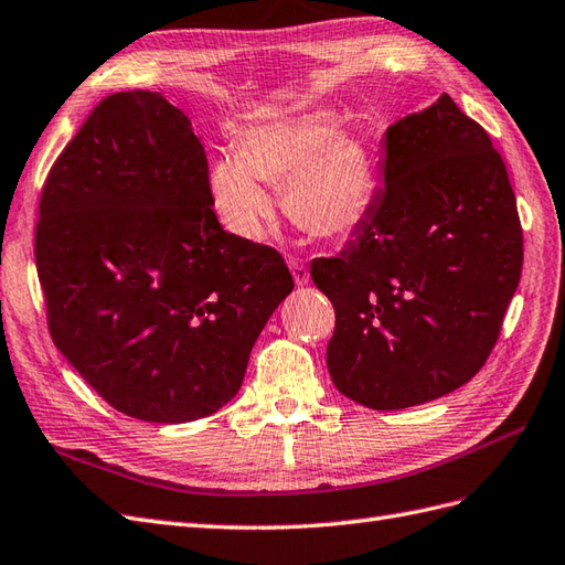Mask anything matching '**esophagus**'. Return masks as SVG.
Listing matches in <instances>:
<instances>
[{"instance_id": "34e87169", "label": "esophagus", "mask_w": 565, "mask_h": 565, "mask_svg": "<svg viewBox=\"0 0 565 565\" xmlns=\"http://www.w3.org/2000/svg\"><path fill=\"white\" fill-rule=\"evenodd\" d=\"M288 267H291L294 281L298 286H306L310 281V271H308V267H306V263H302V259H288Z\"/></svg>"}]
</instances>
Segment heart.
<instances>
[{
    "label": "heart",
    "instance_id": "heart-1",
    "mask_svg": "<svg viewBox=\"0 0 565 565\" xmlns=\"http://www.w3.org/2000/svg\"><path fill=\"white\" fill-rule=\"evenodd\" d=\"M284 185L291 220L315 238H343L367 220L374 169L367 142L339 128L329 109H308L245 128L238 154H222L207 185L222 224L243 241H259L274 220L267 188Z\"/></svg>",
    "mask_w": 565,
    "mask_h": 565
}]
</instances>
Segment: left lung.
<instances>
[{
	"label": "left lung",
	"instance_id": "8db88e82",
	"mask_svg": "<svg viewBox=\"0 0 565 565\" xmlns=\"http://www.w3.org/2000/svg\"><path fill=\"white\" fill-rule=\"evenodd\" d=\"M384 140L367 220L310 277L337 310L331 382L360 406L398 411L482 370L520 281L523 228L501 154L446 93Z\"/></svg>",
	"mask_w": 565,
	"mask_h": 565
}]
</instances>
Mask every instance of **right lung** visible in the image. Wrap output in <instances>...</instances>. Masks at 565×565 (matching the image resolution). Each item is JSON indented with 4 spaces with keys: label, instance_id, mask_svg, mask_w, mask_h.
Returning a JSON list of instances; mask_svg holds the SVG:
<instances>
[{
    "label": "right lung",
    "instance_id": "obj_1",
    "mask_svg": "<svg viewBox=\"0 0 565 565\" xmlns=\"http://www.w3.org/2000/svg\"><path fill=\"white\" fill-rule=\"evenodd\" d=\"M207 154L159 93L105 97L40 195L35 265L56 349L111 408L191 423L238 394L294 291L284 257L222 228Z\"/></svg>",
    "mask_w": 565,
    "mask_h": 565
}]
</instances>
